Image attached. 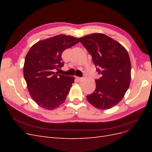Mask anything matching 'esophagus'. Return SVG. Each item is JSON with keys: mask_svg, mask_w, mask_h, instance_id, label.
Returning <instances> with one entry per match:
<instances>
[{"mask_svg": "<svg viewBox=\"0 0 152 152\" xmlns=\"http://www.w3.org/2000/svg\"><path fill=\"white\" fill-rule=\"evenodd\" d=\"M77 79L79 81H82L83 80V77H77Z\"/></svg>", "mask_w": 152, "mask_h": 152, "instance_id": "obj_1", "label": "esophagus"}]
</instances>
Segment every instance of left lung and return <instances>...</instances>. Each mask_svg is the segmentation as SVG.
I'll return each instance as SVG.
<instances>
[{"mask_svg":"<svg viewBox=\"0 0 152 152\" xmlns=\"http://www.w3.org/2000/svg\"><path fill=\"white\" fill-rule=\"evenodd\" d=\"M79 39L102 76L95 80L94 91L86 98L96 108H111L121 102L130 85L131 65L127 50L103 34L87 35Z\"/></svg>","mask_w":152,"mask_h":152,"instance_id":"8db88e82","label":"left lung"}]
</instances>
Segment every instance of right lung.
I'll use <instances>...</instances> for the list:
<instances>
[{"label":"right lung","instance_id":"right-lung-1","mask_svg":"<svg viewBox=\"0 0 152 152\" xmlns=\"http://www.w3.org/2000/svg\"><path fill=\"white\" fill-rule=\"evenodd\" d=\"M78 42L74 37L58 35L39 41L27 53L24 78L31 97L40 107L51 110L65 101L75 78L55 72L64 65L63 52Z\"/></svg>","mask_w":152,"mask_h":152}]
</instances>
